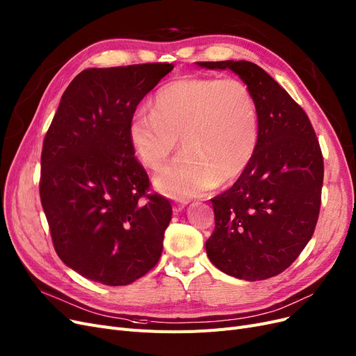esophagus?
<instances>
[{
	"label": "esophagus",
	"mask_w": 356,
	"mask_h": 356,
	"mask_svg": "<svg viewBox=\"0 0 356 356\" xmlns=\"http://www.w3.org/2000/svg\"><path fill=\"white\" fill-rule=\"evenodd\" d=\"M186 201H176L175 202V205H173V211L175 213H180V211H183V209H185V207H186Z\"/></svg>",
	"instance_id": "34e87169"
}]
</instances>
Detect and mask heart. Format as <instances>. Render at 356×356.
<instances>
[{"instance_id": "heart-1", "label": "heart", "mask_w": 356, "mask_h": 356, "mask_svg": "<svg viewBox=\"0 0 356 356\" xmlns=\"http://www.w3.org/2000/svg\"><path fill=\"white\" fill-rule=\"evenodd\" d=\"M259 134L255 98L236 77L185 76L164 85L152 111L131 115L127 135L140 163L161 170L177 149V160L155 179L156 188L188 200L239 177L252 161Z\"/></svg>"}]
</instances>
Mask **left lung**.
<instances>
[{"mask_svg": "<svg viewBox=\"0 0 356 356\" xmlns=\"http://www.w3.org/2000/svg\"><path fill=\"white\" fill-rule=\"evenodd\" d=\"M232 70L255 98L259 134L252 161L211 200L216 229L205 243L213 264L236 279L266 280L304 251L317 225L324 164L307 113L251 61H202Z\"/></svg>", "mask_w": 356, "mask_h": 356, "instance_id": "left-lung-1", "label": "left lung"}]
</instances>
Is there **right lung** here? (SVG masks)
Listing matches in <instances>:
<instances>
[{"mask_svg":"<svg viewBox=\"0 0 356 356\" xmlns=\"http://www.w3.org/2000/svg\"><path fill=\"white\" fill-rule=\"evenodd\" d=\"M173 67L83 70L64 90L45 135L39 195L52 243L65 266L92 282L130 284L161 257L173 209L164 196L148 193L127 127Z\"/></svg>","mask_w":356,"mask_h":356,"instance_id":"right-lung-1","label":"right lung"}]
</instances>
